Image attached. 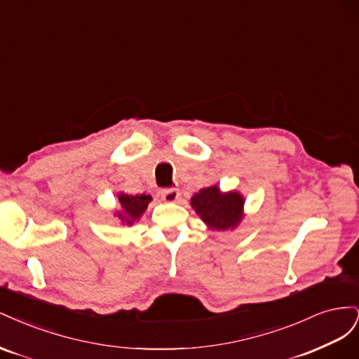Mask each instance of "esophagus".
Instances as JSON below:
<instances>
[{
	"label": "esophagus",
	"mask_w": 359,
	"mask_h": 359,
	"mask_svg": "<svg viewBox=\"0 0 359 359\" xmlns=\"http://www.w3.org/2000/svg\"><path fill=\"white\" fill-rule=\"evenodd\" d=\"M161 199L165 202H178V199L181 198V193L178 189H166L161 190Z\"/></svg>",
	"instance_id": "obj_1"
}]
</instances>
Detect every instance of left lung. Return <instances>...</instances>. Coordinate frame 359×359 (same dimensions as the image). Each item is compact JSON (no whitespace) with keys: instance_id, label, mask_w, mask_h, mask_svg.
Wrapping results in <instances>:
<instances>
[{"instance_id":"1","label":"left lung","mask_w":359,"mask_h":359,"mask_svg":"<svg viewBox=\"0 0 359 359\" xmlns=\"http://www.w3.org/2000/svg\"><path fill=\"white\" fill-rule=\"evenodd\" d=\"M244 203V196L240 191H222L217 184L194 193L190 199L194 212L210 231L217 232L233 231L240 226L245 217Z\"/></svg>"}]
</instances>
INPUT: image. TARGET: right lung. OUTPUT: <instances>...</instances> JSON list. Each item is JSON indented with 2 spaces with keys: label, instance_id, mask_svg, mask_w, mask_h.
<instances>
[{
  "label": "right lung",
  "instance_id": "1",
  "mask_svg": "<svg viewBox=\"0 0 359 359\" xmlns=\"http://www.w3.org/2000/svg\"><path fill=\"white\" fill-rule=\"evenodd\" d=\"M153 201L149 194H127L118 193V205L119 208L114 211V217L119 220L121 224L132 226L140 220V217L148 208V203Z\"/></svg>",
  "mask_w": 359,
  "mask_h": 359
}]
</instances>
